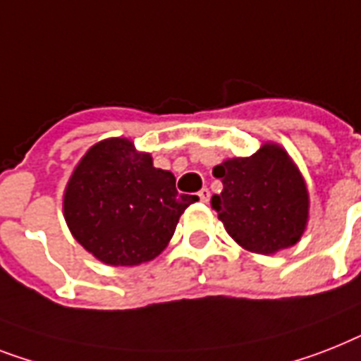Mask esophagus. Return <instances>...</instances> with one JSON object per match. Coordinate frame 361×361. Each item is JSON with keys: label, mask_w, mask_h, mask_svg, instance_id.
<instances>
[{"label": "esophagus", "mask_w": 361, "mask_h": 361, "mask_svg": "<svg viewBox=\"0 0 361 361\" xmlns=\"http://www.w3.org/2000/svg\"><path fill=\"white\" fill-rule=\"evenodd\" d=\"M198 196H200V200H202V202H209V196H211L209 189H207V187H204V189H200V190H198Z\"/></svg>", "instance_id": "esophagus-1"}]
</instances>
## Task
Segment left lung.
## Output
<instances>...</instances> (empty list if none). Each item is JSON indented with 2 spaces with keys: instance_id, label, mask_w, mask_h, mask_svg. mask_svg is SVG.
Masks as SVG:
<instances>
[{
  "instance_id": "obj_1",
  "label": "left lung",
  "mask_w": 361,
  "mask_h": 361,
  "mask_svg": "<svg viewBox=\"0 0 361 361\" xmlns=\"http://www.w3.org/2000/svg\"><path fill=\"white\" fill-rule=\"evenodd\" d=\"M221 195L211 198L228 235L248 252L276 254L300 241L310 219L302 172L276 142L248 157H231L213 169Z\"/></svg>"
}]
</instances>
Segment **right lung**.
<instances>
[{"instance_id":"obj_1","label":"right lung","mask_w":361,"mask_h":361,"mask_svg":"<svg viewBox=\"0 0 361 361\" xmlns=\"http://www.w3.org/2000/svg\"><path fill=\"white\" fill-rule=\"evenodd\" d=\"M198 196L180 195L172 172L148 152L113 137L90 146L70 176L64 221L75 241L111 267L152 262L174 235L181 213Z\"/></svg>"}]
</instances>
